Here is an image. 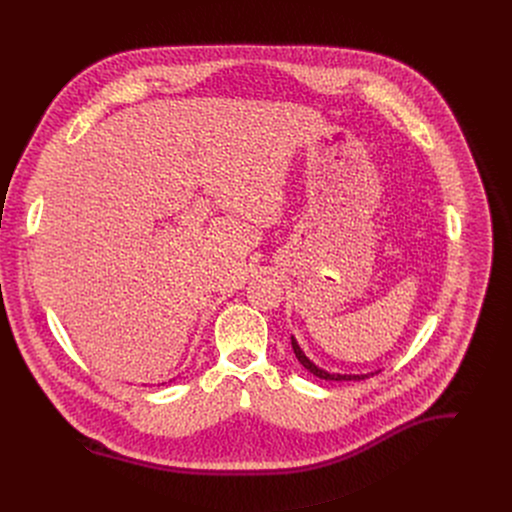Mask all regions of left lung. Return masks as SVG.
I'll list each match as a JSON object with an SVG mask.
<instances>
[{
	"instance_id": "obj_1",
	"label": "left lung",
	"mask_w": 512,
	"mask_h": 512,
	"mask_svg": "<svg viewBox=\"0 0 512 512\" xmlns=\"http://www.w3.org/2000/svg\"><path fill=\"white\" fill-rule=\"evenodd\" d=\"M291 348H294L298 360L304 364V367H306L314 377L324 379V381H362V379H369V377L375 375V373H367V375H338V373H334V375H332V373H326V371H322V369L316 367V364L302 352V348L298 346L296 338H291Z\"/></svg>"
}]
</instances>
